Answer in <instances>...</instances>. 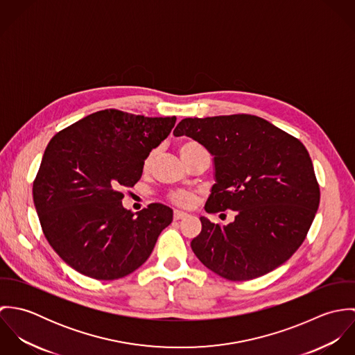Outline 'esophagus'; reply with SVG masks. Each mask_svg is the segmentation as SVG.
Instances as JSON below:
<instances>
[{"label": "esophagus", "mask_w": 355, "mask_h": 355, "mask_svg": "<svg viewBox=\"0 0 355 355\" xmlns=\"http://www.w3.org/2000/svg\"><path fill=\"white\" fill-rule=\"evenodd\" d=\"M189 216V213L183 211V210H175L173 211V218L175 220H182V218H186Z\"/></svg>", "instance_id": "obj_1"}]
</instances>
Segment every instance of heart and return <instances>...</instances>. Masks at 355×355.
I'll use <instances>...</instances> for the list:
<instances>
[{
  "mask_svg": "<svg viewBox=\"0 0 355 355\" xmlns=\"http://www.w3.org/2000/svg\"><path fill=\"white\" fill-rule=\"evenodd\" d=\"M200 150H203V148L198 142H196V141H183V142H180V145H179V153H180V155H182L183 159L187 158L189 155H191L193 153L200 152ZM150 159H152L150 157L146 158V161H145V168H148V166L150 165ZM169 198H171L172 202L176 203L178 206H183V207H190V206H193L194 202H196V200H197V197H196L194 193L184 191V190L173 191V193L169 196Z\"/></svg>",
  "mask_w": 355,
  "mask_h": 355,
  "instance_id": "heart-1",
  "label": "heart"
}]
</instances>
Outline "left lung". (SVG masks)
Masks as SVG:
<instances>
[{
    "label": "left lung",
    "instance_id": "8db88e82",
    "mask_svg": "<svg viewBox=\"0 0 355 355\" xmlns=\"http://www.w3.org/2000/svg\"><path fill=\"white\" fill-rule=\"evenodd\" d=\"M175 137H190L213 155L207 213L235 210L227 225L201 216L191 249L218 276L250 280L295 253L320 203L310 155L294 137L252 114L183 119Z\"/></svg>",
    "mask_w": 355,
    "mask_h": 355
}]
</instances>
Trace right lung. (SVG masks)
I'll return each mask as SVG.
<instances>
[{
    "label": "right lung",
    "mask_w": 355,
    "mask_h": 355,
    "mask_svg": "<svg viewBox=\"0 0 355 355\" xmlns=\"http://www.w3.org/2000/svg\"><path fill=\"white\" fill-rule=\"evenodd\" d=\"M175 123V116L105 109L51 138L33 198L49 245L71 268L97 280H114L150 257L173 211L152 203L134 216L123 206L120 189L141 179L145 159Z\"/></svg>",
    "instance_id": "obj_1"
}]
</instances>
